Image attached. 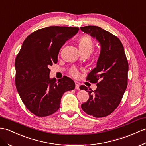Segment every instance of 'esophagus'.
Segmentation results:
<instances>
[{
  "label": "esophagus",
  "instance_id": "1",
  "mask_svg": "<svg viewBox=\"0 0 146 146\" xmlns=\"http://www.w3.org/2000/svg\"><path fill=\"white\" fill-rule=\"evenodd\" d=\"M79 84L78 83H76V89H77V90H79Z\"/></svg>",
  "mask_w": 146,
  "mask_h": 146
}]
</instances>
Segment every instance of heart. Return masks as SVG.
<instances>
[{"label":"heart","mask_w":146,"mask_h":146,"mask_svg":"<svg viewBox=\"0 0 146 146\" xmlns=\"http://www.w3.org/2000/svg\"><path fill=\"white\" fill-rule=\"evenodd\" d=\"M78 46L80 52H92L94 49V42L91 38L88 35H83L78 40ZM70 74L74 77H77L79 73L77 69L73 68L70 70Z\"/></svg>","instance_id":"b5f03b06"}]
</instances>
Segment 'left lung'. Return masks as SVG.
<instances>
[{"label":"left lung","mask_w":146,"mask_h":146,"mask_svg":"<svg viewBox=\"0 0 146 146\" xmlns=\"http://www.w3.org/2000/svg\"><path fill=\"white\" fill-rule=\"evenodd\" d=\"M80 30L96 38L101 46L97 66L86 79L97 83V88L90 91L86 86L80 85V89L89 95L81 107L88 115L105 117L118 107L126 89L128 62L121 42L115 35L97 26L80 27Z\"/></svg>","instance_id":"left-lung-1"}]
</instances>
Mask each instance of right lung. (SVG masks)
<instances>
[{
    "label": "right lung",
    "mask_w": 146,
    "mask_h": 146,
    "mask_svg": "<svg viewBox=\"0 0 146 146\" xmlns=\"http://www.w3.org/2000/svg\"><path fill=\"white\" fill-rule=\"evenodd\" d=\"M79 28L51 26L31 33L23 41L15 61V85L27 109L37 116L56 112L64 92L75 88L67 76L51 79L49 66L58 62L60 49Z\"/></svg>",
    "instance_id": "1"
}]
</instances>
